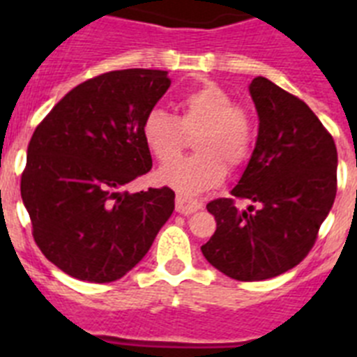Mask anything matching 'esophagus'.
Masks as SVG:
<instances>
[{"instance_id": "esophagus-1", "label": "esophagus", "mask_w": 357, "mask_h": 357, "mask_svg": "<svg viewBox=\"0 0 357 357\" xmlns=\"http://www.w3.org/2000/svg\"><path fill=\"white\" fill-rule=\"evenodd\" d=\"M202 207H204V204H202L200 200H197V198H189V197H184V195H176L175 209L178 214H191V213H195V211L202 209Z\"/></svg>"}]
</instances>
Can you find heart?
Here are the masks:
<instances>
[{
	"mask_svg": "<svg viewBox=\"0 0 357 357\" xmlns=\"http://www.w3.org/2000/svg\"><path fill=\"white\" fill-rule=\"evenodd\" d=\"M191 137L197 153L159 172V181L184 197L214 188L227 168L238 169L250 159L255 125L245 107L216 82H204L176 100V116L153 109L143 119V139L160 164H171Z\"/></svg>",
	"mask_w": 357,
	"mask_h": 357,
	"instance_id": "heart-1",
	"label": "heart"
}]
</instances>
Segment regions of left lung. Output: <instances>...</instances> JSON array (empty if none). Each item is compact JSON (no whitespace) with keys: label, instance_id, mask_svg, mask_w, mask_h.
I'll list each match as a JSON object with an SVG mask.
<instances>
[{"label":"left lung","instance_id":"obj_1","mask_svg":"<svg viewBox=\"0 0 357 357\" xmlns=\"http://www.w3.org/2000/svg\"><path fill=\"white\" fill-rule=\"evenodd\" d=\"M259 134L232 197L260 209L239 211L234 198L207 211L216 232L202 254L216 270L243 282L272 279L305 259L336 198L338 151L313 110L264 77L250 84Z\"/></svg>","mask_w":357,"mask_h":357}]
</instances>
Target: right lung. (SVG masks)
Returning a JSON list of instances; mask_svg holds the SVG:
<instances>
[{"instance_id":"obj_1","label":"right lung","mask_w":357,"mask_h":357,"mask_svg":"<svg viewBox=\"0 0 357 357\" xmlns=\"http://www.w3.org/2000/svg\"><path fill=\"white\" fill-rule=\"evenodd\" d=\"M172 80L160 69H119L69 91L37 125L21 175L31 234L75 279L112 282L150 250L175 209L169 188L130 195L151 169L143 119Z\"/></svg>"}]
</instances>
